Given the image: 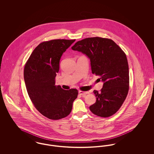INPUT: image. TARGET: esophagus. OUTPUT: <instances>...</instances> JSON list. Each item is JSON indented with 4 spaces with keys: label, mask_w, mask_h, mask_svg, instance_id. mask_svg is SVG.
I'll list each match as a JSON object with an SVG mask.
<instances>
[{
    "label": "esophagus",
    "mask_w": 154,
    "mask_h": 154,
    "mask_svg": "<svg viewBox=\"0 0 154 154\" xmlns=\"http://www.w3.org/2000/svg\"><path fill=\"white\" fill-rule=\"evenodd\" d=\"M79 94L80 95L82 96H85L87 94H89L88 92H84V91H79Z\"/></svg>",
    "instance_id": "obj_1"
}]
</instances>
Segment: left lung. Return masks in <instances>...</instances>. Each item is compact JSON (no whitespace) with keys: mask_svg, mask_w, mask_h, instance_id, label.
Returning <instances> with one entry per match:
<instances>
[{"mask_svg":"<svg viewBox=\"0 0 154 154\" xmlns=\"http://www.w3.org/2000/svg\"><path fill=\"white\" fill-rule=\"evenodd\" d=\"M90 59L92 73L103 82L100 92L94 90L96 102L89 107L97 116L114 114L125 101L129 91V66L124 52L114 41L99 37L77 42L72 47Z\"/></svg>","mask_w":154,"mask_h":154,"instance_id":"8db88e82","label":"left lung"}]
</instances>
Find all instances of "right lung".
<instances>
[{"instance_id": "right-lung-1", "label": "right lung", "mask_w": 154, "mask_h": 154, "mask_svg": "<svg viewBox=\"0 0 154 154\" xmlns=\"http://www.w3.org/2000/svg\"><path fill=\"white\" fill-rule=\"evenodd\" d=\"M74 42L57 39L43 42L32 52L25 66L24 80L30 99L37 110L51 119L67 117L77 97L76 89L65 90L55 85L60 58Z\"/></svg>"}]
</instances>
